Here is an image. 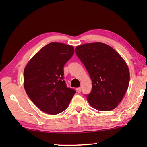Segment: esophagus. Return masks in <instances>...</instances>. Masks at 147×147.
<instances>
[{
	"label": "esophagus",
	"mask_w": 147,
	"mask_h": 147,
	"mask_svg": "<svg viewBox=\"0 0 147 147\" xmlns=\"http://www.w3.org/2000/svg\"><path fill=\"white\" fill-rule=\"evenodd\" d=\"M76 91H77V92H78V93H80L81 92V91H82V89H81V88H78L76 89Z\"/></svg>",
	"instance_id": "obj_1"
}]
</instances>
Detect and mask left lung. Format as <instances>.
<instances>
[{
	"mask_svg": "<svg viewBox=\"0 0 147 147\" xmlns=\"http://www.w3.org/2000/svg\"><path fill=\"white\" fill-rule=\"evenodd\" d=\"M78 58L92 81L89 104L99 111H110L118 106L129 85L130 73L123 58L112 47L102 43H86L75 49Z\"/></svg>",
	"mask_w": 147,
	"mask_h": 147,
	"instance_id": "obj_1",
	"label": "left lung"
}]
</instances>
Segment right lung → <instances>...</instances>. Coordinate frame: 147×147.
<instances>
[{
    "mask_svg": "<svg viewBox=\"0 0 147 147\" xmlns=\"http://www.w3.org/2000/svg\"><path fill=\"white\" fill-rule=\"evenodd\" d=\"M74 52L73 46L53 42L43 47L24 69L27 95L45 113L56 115L63 111L76 93L63 80V67Z\"/></svg>",
    "mask_w": 147,
    "mask_h": 147,
    "instance_id": "add662e5",
    "label": "right lung"
}]
</instances>
